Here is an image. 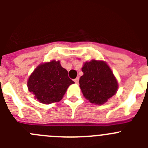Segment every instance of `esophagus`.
Instances as JSON below:
<instances>
[{
    "instance_id": "1",
    "label": "esophagus",
    "mask_w": 148,
    "mask_h": 148,
    "mask_svg": "<svg viewBox=\"0 0 148 148\" xmlns=\"http://www.w3.org/2000/svg\"><path fill=\"white\" fill-rule=\"evenodd\" d=\"M78 81H79V78H78V77H77L76 78H75V79H74V82H75V84H78Z\"/></svg>"
}]
</instances>
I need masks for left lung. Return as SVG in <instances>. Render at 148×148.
Masks as SVG:
<instances>
[{"mask_svg":"<svg viewBox=\"0 0 148 148\" xmlns=\"http://www.w3.org/2000/svg\"><path fill=\"white\" fill-rule=\"evenodd\" d=\"M84 75L79 84L84 96L95 104H103L117 92L118 82L113 72L103 61L92 60L84 64Z\"/></svg>","mask_w":148,"mask_h":148,"instance_id":"8db88e82","label":"left lung"}]
</instances>
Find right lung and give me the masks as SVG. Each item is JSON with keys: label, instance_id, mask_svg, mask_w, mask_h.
Masks as SVG:
<instances>
[{"label": "right lung", "instance_id": "1", "mask_svg": "<svg viewBox=\"0 0 148 148\" xmlns=\"http://www.w3.org/2000/svg\"><path fill=\"white\" fill-rule=\"evenodd\" d=\"M73 84L67 70L61 66L59 61L53 60L35 68L29 78L27 87L38 101L49 104L60 101Z\"/></svg>", "mask_w": 148, "mask_h": 148}]
</instances>
